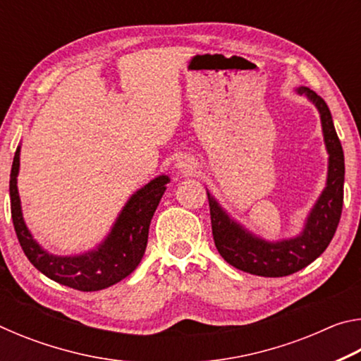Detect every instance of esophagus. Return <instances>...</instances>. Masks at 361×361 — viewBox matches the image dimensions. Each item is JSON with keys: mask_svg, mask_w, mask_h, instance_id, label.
Listing matches in <instances>:
<instances>
[{"mask_svg": "<svg viewBox=\"0 0 361 361\" xmlns=\"http://www.w3.org/2000/svg\"><path fill=\"white\" fill-rule=\"evenodd\" d=\"M175 167L178 169L181 173H185V175H192L195 172V169H197V167H195L194 159L189 157V156H181L178 161H176Z\"/></svg>", "mask_w": 361, "mask_h": 361, "instance_id": "obj_1", "label": "esophagus"}]
</instances>
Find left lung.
<instances>
[{
  "label": "left lung",
  "mask_w": 361,
  "mask_h": 361,
  "mask_svg": "<svg viewBox=\"0 0 361 361\" xmlns=\"http://www.w3.org/2000/svg\"><path fill=\"white\" fill-rule=\"evenodd\" d=\"M320 114L323 142L328 152L326 185L317 199L304 228L295 237L282 240H266L253 234L245 226L226 212L218 200L207 191L210 204L212 232L218 253L239 271L261 277H285L301 271L325 252L338 229L342 200H344V151L336 133L331 113L322 97L309 87H298Z\"/></svg>",
  "instance_id": "left-lung-1"
}]
</instances>
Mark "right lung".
<instances>
[{
    "instance_id": "right-lung-1",
    "label": "right lung",
    "mask_w": 361,
    "mask_h": 361,
    "mask_svg": "<svg viewBox=\"0 0 361 361\" xmlns=\"http://www.w3.org/2000/svg\"><path fill=\"white\" fill-rule=\"evenodd\" d=\"M19 169L20 146L16 151L9 180L12 223L23 253L39 272L70 288L99 291L121 282L135 271L148 243L152 215L166 192V185L170 183L167 175L156 176L130 195L108 235L94 250L79 255L59 256L42 248L27 228L17 189Z\"/></svg>"
}]
</instances>
